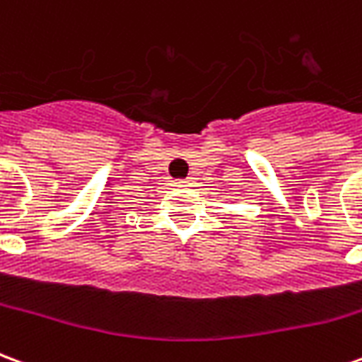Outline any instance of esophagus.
<instances>
[{"label":"esophagus","mask_w":362,"mask_h":362,"mask_svg":"<svg viewBox=\"0 0 362 362\" xmlns=\"http://www.w3.org/2000/svg\"><path fill=\"white\" fill-rule=\"evenodd\" d=\"M189 182L192 180H178V182H174V184H178V186H189Z\"/></svg>","instance_id":"obj_1"}]
</instances>
